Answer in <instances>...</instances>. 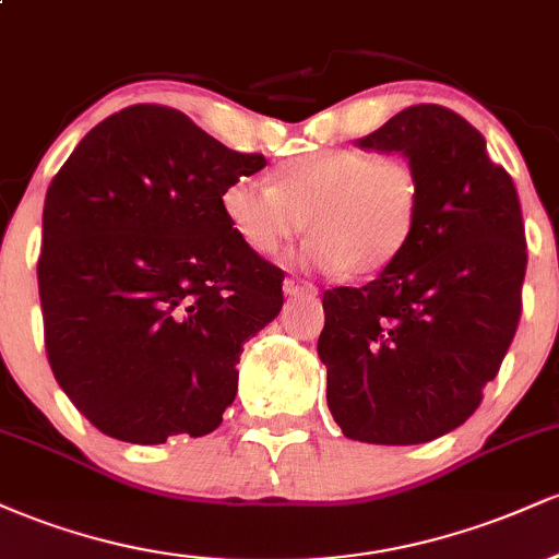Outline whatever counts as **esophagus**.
<instances>
[{
    "label": "esophagus",
    "instance_id": "esophagus-1",
    "mask_svg": "<svg viewBox=\"0 0 559 559\" xmlns=\"http://www.w3.org/2000/svg\"><path fill=\"white\" fill-rule=\"evenodd\" d=\"M284 292L288 297H312L318 294V288L310 284V281H301V278H286L284 281Z\"/></svg>",
    "mask_w": 559,
    "mask_h": 559
}]
</instances>
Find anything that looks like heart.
I'll list each match as a JSON object with an SVG mask.
<instances>
[{"instance_id": "1", "label": "heart", "mask_w": 559, "mask_h": 559, "mask_svg": "<svg viewBox=\"0 0 559 559\" xmlns=\"http://www.w3.org/2000/svg\"><path fill=\"white\" fill-rule=\"evenodd\" d=\"M221 207L249 252H281L307 228V260L349 275H376L418 230L423 178L407 157L323 150L278 165L271 186L230 181Z\"/></svg>"}]
</instances>
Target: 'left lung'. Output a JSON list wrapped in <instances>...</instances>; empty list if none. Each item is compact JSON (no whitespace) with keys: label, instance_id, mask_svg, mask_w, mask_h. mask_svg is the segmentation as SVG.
Masks as SVG:
<instances>
[{"label":"left lung","instance_id":"left-lung-1","mask_svg":"<svg viewBox=\"0 0 559 559\" xmlns=\"http://www.w3.org/2000/svg\"><path fill=\"white\" fill-rule=\"evenodd\" d=\"M355 144L402 152L423 178V207L376 281L323 294L329 409L346 439L423 444L476 413L518 331L521 199L478 128L441 105L407 107Z\"/></svg>","mask_w":559,"mask_h":559}]
</instances>
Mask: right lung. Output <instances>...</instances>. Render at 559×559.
Listing matches in <instances>:
<instances>
[{
  "instance_id": "1",
  "label": "right lung",
  "mask_w": 559,
  "mask_h": 559,
  "mask_svg": "<svg viewBox=\"0 0 559 559\" xmlns=\"http://www.w3.org/2000/svg\"><path fill=\"white\" fill-rule=\"evenodd\" d=\"M265 168L183 112L94 126L44 199L38 297L60 389L131 444L204 436L239 389L243 344L284 305V271L236 239L221 197Z\"/></svg>"
}]
</instances>
